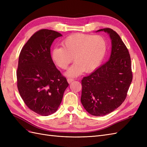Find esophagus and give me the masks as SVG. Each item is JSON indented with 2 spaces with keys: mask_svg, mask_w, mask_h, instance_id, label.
I'll list each match as a JSON object with an SVG mask.
<instances>
[{
  "mask_svg": "<svg viewBox=\"0 0 147 147\" xmlns=\"http://www.w3.org/2000/svg\"><path fill=\"white\" fill-rule=\"evenodd\" d=\"M67 80V82L69 83H70L71 82H72L74 80L73 78H68Z\"/></svg>",
  "mask_w": 147,
  "mask_h": 147,
  "instance_id": "1",
  "label": "esophagus"
}]
</instances>
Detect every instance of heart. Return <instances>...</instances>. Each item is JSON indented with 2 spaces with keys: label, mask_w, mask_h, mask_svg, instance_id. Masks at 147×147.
I'll use <instances>...</instances> for the list:
<instances>
[{
  "label": "heart",
  "mask_w": 147,
  "mask_h": 147,
  "mask_svg": "<svg viewBox=\"0 0 147 147\" xmlns=\"http://www.w3.org/2000/svg\"><path fill=\"white\" fill-rule=\"evenodd\" d=\"M63 47L52 51V59L59 68L65 70L74 61L67 72L69 77H77L83 71L91 72L99 65L107 50V42L100 35L77 33L69 35L62 42Z\"/></svg>",
  "instance_id": "1"
}]
</instances>
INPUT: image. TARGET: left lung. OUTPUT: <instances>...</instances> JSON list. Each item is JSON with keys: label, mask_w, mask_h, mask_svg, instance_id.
Instances as JSON below:
<instances>
[{"label": "left lung", "mask_w": 147, "mask_h": 147, "mask_svg": "<svg viewBox=\"0 0 147 147\" xmlns=\"http://www.w3.org/2000/svg\"><path fill=\"white\" fill-rule=\"evenodd\" d=\"M109 33L112 40L110 59L82 80L81 102L87 112L104 116L116 110L126 99L132 80L131 60L126 46L115 30Z\"/></svg>", "instance_id": "obj_1"}]
</instances>
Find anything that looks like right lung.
I'll return each mask as SVG.
<instances>
[{
    "label": "right lung",
    "instance_id": "add662e5",
    "mask_svg": "<svg viewBox=\"0 0 147 147\" xmlns=\"http://www.w3.org/2000/svg\"><path fill=\"white\" fill-rule=\"evenodd\" d=\"M61 36L55 30H39L26 42L19 56L18 90L28 107L42 116L56 112L69 86L50 53L53 42Z\"/></svg>",
    "mask_w": 147,
    "mask_h": 147
}]
</instances>
